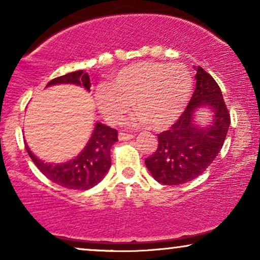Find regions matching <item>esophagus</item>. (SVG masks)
I'll return each instance as SVG.
<instances>
[{
	"instance_id": "esophagus-1",
	"label": "esophagus",
	"mask_w": 260,
	"mask_h": 260,
	"mask_svg": "<svg viewBox=\"0 0 260 260\" xmlns=\"http://www.w3.org/2000/svg\"><path fill=\"white\" fill-rule=\"evenodd\" d=\"M118 138H119V141H129V140H133L134 135L125 134V133H119Z\"/></svg>"
}]
</instances>
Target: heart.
Returning <instances> with one entry per match:
<instances>
[{
	"label": "heart",
	"mask_w": 260,
	"mask_h": 260,
	"mask_svg": "<svg viewBox=\"0 0 260 260\" xmlns=\"http://www.w3.org/2000/svg\"><path fill=\"white\" fill-rule=\"evenodd\" d=\"M191 91L193 78L186 67L140 61L119 70L111 86H99L95 102L102 115L111 123H119L134 103L135 112L138 113L134 124L163 130L179 119Z\"/></svg>",
	"instance_id": "heart-1"
}]
</instances>
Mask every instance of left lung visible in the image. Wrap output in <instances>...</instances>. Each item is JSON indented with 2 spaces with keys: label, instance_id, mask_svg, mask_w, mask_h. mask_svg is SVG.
Listing matches in <instances>:
<instances>
[{
  "label": "left lung",
  "instance_id": "8db88e82",
  "mask_svg": "<svg viewBox=\"0 0 260 260\" xmlns=\"http://www.w3.org/2000/svg\"><path fill=\"white\" fill-rule=\"evenodd\" d=\"M195 79L187 109L169 130L157 135V149L145 158L152 177L167 186H179L200 176L221 150L231 124L229 109L213 77L199 66ZM205 106L212 110L213 122L199 127L193 113Z\"/></svg>",
  "mask_w": 260,
  "mask_h": 260
}]
</instances>
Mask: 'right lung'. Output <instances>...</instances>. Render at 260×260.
<instances>
[{
  "mask_svg": "<svg viewBox=\"0 0 260 260\" xmlns=\"http://www.w3.org/2000/svg\"><path fill=\"white\" fill-rule=\"evenodd\" d=\"M58 84L79 85L86 91H90L91 87L90 77L83 70L52 79L46 87ZM117 136L118 133L116 129L102 123H95L93 133L83 151L70 161L58 165L41 161L29 150L27 144L26 150L34 165L47 179L69 189L86 190L101 182L109 172L111 167L110 150L118 141Z\"/></svg>",
  "mask_w": 260,
  "mask_h": 260,
  "instance_id": "right-lung-1",
  "label": "right lung"
}]
</instances>
